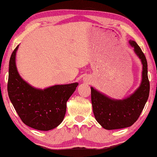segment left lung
Here are the masks:
<instances>
[{
  "label": "left lung",
  "mask_w": 157,
  "mask_h": 157,
  "mask_svg": "<svg viewBox=\"0 0 157 157\" xmlns=\"http://www.w3.org/2000/svg\"><path fill=\"white\" fill-rule=\"evenodd\" d=\"M142 64V81L132 94L123 99L108 97L91 86V98L94 115L104 129L116 130L130 127L138 119L148 99L149 82L147 75V62L144 54L136 42L129 41Z\"/></svg>",
  "instance_id": "8db88e82"
}]
</instances>
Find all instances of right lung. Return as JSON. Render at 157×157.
I'll list each match as a JSON object with an SVG mask.
<instances>
[{
	"instance_id": "obj_1",
	"label": "right lung",
	"mask_w": 157,
	"mask_h": 157,
	"mask_svg": "<svg viewBox=\"0 0 157 157\" xmlns=\"http://www.w3.org/2000/svg\"><path fill=\"white\" fill-rule=\"evenodd\" d=\"M18 47L13 51L9 62V98L25 125L38 130H52L63 121L67 101L78 83L56 85L44 90L30 85L17 71L15 58Z\"/></svg>"
}]
</instances>
